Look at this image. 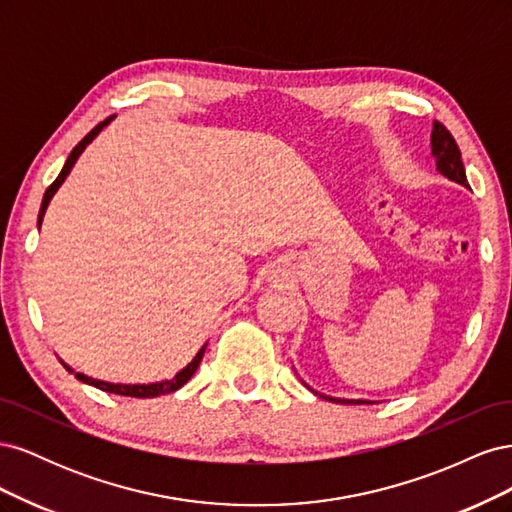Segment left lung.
I'll list each match as a JSON object with an SVG mask.
<instances>
[{
  "instance_id": "left-lung-1",
  "label": "left lung",
  "mask_w": 512,
  "mask_h": 512,
  "mask_svg": "<svg viewBox=\"0 0 512 512\" xmlns=\"http://www.w3.org/2000/svg\"><path fill=\"white\" fill-rule=\"evenodd\" d=\"M431 153H433V158H436V168L440 170L444 177L463 185V188H470L468 179H466V168H463V162H461V151L455 143L453 134L448 132L440 121H433ZM309 391H312V389H309ZM316 395L322 397V399L333 401V404H371V401H365V399H337V397H329V395H322V393H316Z\"/></svg>"
}]
</instances>
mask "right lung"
<instances>
[{"label": "right lung", "instance_id": "add662e5", "mask_svg": "<svg viewBox=\"0 0 512 512\" xmlns=\"http://www.w3.org/2000/svg\"><path fill=\"white\" fill-rule=\"evenodd\" d=\"M111 119L113 117H106L102 123H98V126L91 130L83 141L76 145L74 149H72V153L68 156V160H66V164H64V168H61V173H59V177L49 185V190L44 192V198H42V207H40V213H38V226L42 224V218H44V211H46V207H49V203H51V198L55 196V192L59 190V185L64 183V179L68 177V173L72 170V166H74V162L79 160V156L81 153L85 151V147L94 141V138L102 132V128L104 126H108V123H111ZM205 350H207V344L198 350V354L194 356V359L185 365L179 374L175 376V378H170V380H162V382H153V384H113V382H104V380H96V378H89V376H85V374H74V369H70L68 365H64L70 374H74L76 378H79L81 382H85V384H91V386H96V389H100V391H106V393H115V395H126V397H158V395H168V393H175L177 389H181V386L188 382L192 376H194V371L198 369V365H200V361H203V354H205Z\"/></svg>", "mask_w": 512, "mask_h": 512}]
</instances>
